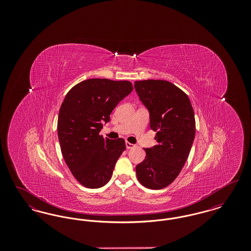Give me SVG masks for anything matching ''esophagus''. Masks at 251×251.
Wrapping results in <instances>:
<instances>
[{
	"mask_svg": "<svg viewBox=\"0 0 251 251\" xmlns=\"http://www.w3.org/2000/svg\"><path fill=\"white\" fill-rule=\"evenodd\" d=\"M135 146L133 145V144L129 143V142H126V148L129 150V149H132V148H134Z\"/></svg>",
	"mask_w": 251,
	"mask_h": 251,
	"instance_id": "obj_1",
	"label": "esophagus"
}]
</instances>
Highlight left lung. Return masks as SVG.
<instances>
[{"instance_id": "8db88e82", "label": "left lung", "mask_w": 251, "mask_h": 251, "mask_svg": "<svg viewBox=\"0 0 251 251\" xmlns=\"http://www.w3.org/2000/svg\"><path fill=\"white\" fill-rule=\"evenodd\" d=\"M139 100L150 114V127L157 131V145L147 148L135 170L139 182L150 189L169 185L184 166L196 133L190 100L179 87L163 80L134 82Z\"/></svg>"}]
</instances>
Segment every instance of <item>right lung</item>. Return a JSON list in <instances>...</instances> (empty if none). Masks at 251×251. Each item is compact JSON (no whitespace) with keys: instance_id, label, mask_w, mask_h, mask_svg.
Returning a JSON list of instances; mask_svg holds the SVG:
<instances>
[{"instance_id":"right-lung-1","label":"right lung","mask_w":251,"mask_h":251,"mask_svg":"<svg viewBox=\"0 0 251 251\" xmlns=\"http://www.w3.org/2000/svg\"><path fill=\"white\" fill-rule=\"evenodd\" d=\"M132 91L128 81L88 79L68 92L60 107L57 131L66 164L82 185L99 188L111 179L125 141L100 135L110 115Z\"/></svg>"}]
</instances>
